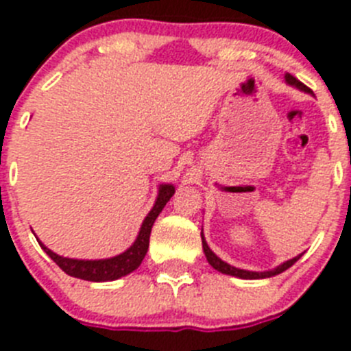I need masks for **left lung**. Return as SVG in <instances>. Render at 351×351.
<instances>
[{
    "label": "left lung",
    "mask_w": 351,
    "mask_h": 351,
    "mask_svg": "<svg viewBox=\"0 0 351 351\" xmlns=\"http://www.w3.org/2000/svg\"><path fill=\"white\" fill-rule=\"evenodd\" d=\"M285 80H287V84L293 86V88L300 89V91L311 93V89H309L308 86H304V84L300 82V80H297L295 77L290 75V73H287V75H285ZM200 235H202V247H204V253H206L207 262H209L210 265H213V267L216 269V271L221 272V274L235 276V278H241V280H263V278H272V276H278V274H281V272H283V271H287L288 267H291V265H293V263H295L297 260L300 258V255H299V256H295V258L287 260V262H283V263H281V265H278V267H276V269H272V271H263V272L244 271V269H237V267H234V265H230V263L223 262V260L219 258V256L214 255L213 250H210V247L207 246L206 239H204V232Z\"/></svg>",
    "instance_id": "obj_1"
}]
</instances>
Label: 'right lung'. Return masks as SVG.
<instances>
[{
    "label": "right lung",
    "instance_id": "right-lung-1",
    "mask_svg": "<svg viewBox=\"0 0 351 351\" xmlns=\"http://www.w3.org/2000/svg\"><path fill=\"white\" fill-rule=\"evenodd\" d=\"M176 193V188L172 184H160L158 190L156 202H154L153 209L149 210V214L144 218L135 243L121 255L112 256V258L104 260H77V258H66V256L56 255L54 251L49 250L47 246H42V250L54 260L68 276L79 278L84 281H95V283H101V281H114L119 280L123 276L130 274L138 267L144 260L145 253L149 247V235H151V228H153L154 221H156L158 214L163 210L172 195Z\"/></svg>",
    "mask_w": 351,
    "mask_h": 351
}]
</instances>
